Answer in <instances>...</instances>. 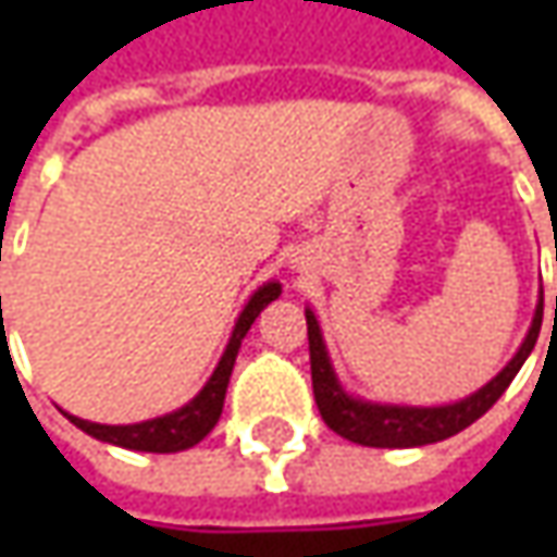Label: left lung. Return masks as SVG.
<instances>
[{"instance_id": "obj_1", "label": "left lung", "mask_w": 557, "mask_h": 557, "mask_svg": "<svg viewBox=\"0 0 557 557\" xmlns=\"http://www.w3.org/2000/svg\"><path fill=\"white\" fill-rule=\"evenodd\" d=\"M557 322V297H555ZM543 329V290L533 312V325L527 332L521 350L511 356V362L493 381H486L478 394L465 396L449 406H391V403H369L347 394L332 369V359L322 341V329L312 310H307V337H310V369H312V396L334 434L354 440L359 446H381V449H409V446H428L437 440L453 437L474 424L478 418L505 394V387L521 372L524 359L536 347V337Z\"/></svg>"}]
</instances>
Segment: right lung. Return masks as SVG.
<instances>
[{"instance_id": "obj_1", "label": "right lung", "mask_w": 557, "mask_h": 557, "mask_svg": "<svg viewBox=\"0 0 557 557\" xmlns=\"http://www.w3.org/2000/svg\"><path fill=\"white\" fill-rule=\"evenodd\" d=\"M278 294H282L278 282H267L263 288L253 290V297L247 300V307L235 322V332L225 344L220 366L213 369L201 394L188 399L183 409H176L170 416L151 418V421H139V424H96V421H83V418L67 416V412L64 416L71 418L79 431H86L89 437L114 443V446H123V449H139V453H183L188 446L201 443L223 416L225 387H228V377H232V369H235V356H238L245 334L250 332L253 319L263 312V307H269Z\"/></svg>"}]
</instances>
